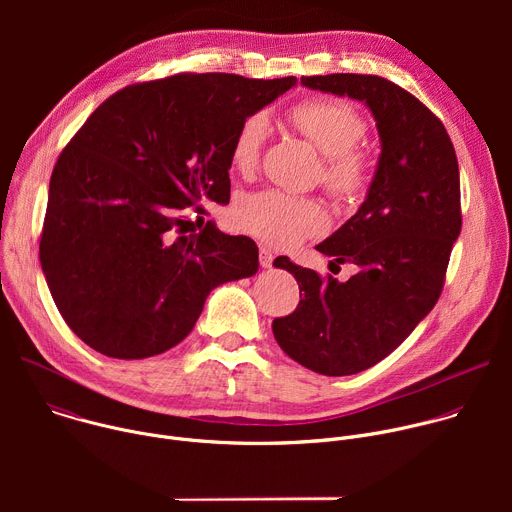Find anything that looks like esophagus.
I'll use <instances>...</instances> for the list:
<instances>
[{"mask_svg":"<svg viewBox=\"0 0 512 512\" xmlns=\"http://www.w3.org/2000/svg\"><path fill=\"white\" fill-rule=\"evenodd\" d=\"M273 253L267 247H259V263L261 267H271L273 265Z\"/></svg>","mask_w":512,"mask_h":512,"instance_id":"esophagus-1","label":"esophagus"}]
</instances>
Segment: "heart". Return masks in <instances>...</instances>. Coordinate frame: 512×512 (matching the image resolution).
I'll return each mask as SVG.
<instances>
[{
    "label": "heart",
    "mask_w": 512,
    "mask_h": 512,
    "mask_svg": "<svg viewBox=\"0 0 512 512\" xmlns=\"http://www.w3.org/2000/svg\"><path fill=\"white\" fill-rule=\"evenodd\" d=\"M287 119L324 156V188L344 202L362 196L371 182L373 162L369 152L358 145L367 127L358 109L342 99L318 97L291 107ZM267 131L269 121L263 113L245 117L237 127L229 156L239 174L247 176L257 168ZM235 218L241 229L273 247H296L304 239L320 235L328 225L326 210L318 200L277 190L245 196L237 204Z\"/></svg>",
    "instance_id": "b5f03b06"
}]
</instances>
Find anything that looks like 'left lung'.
<instances>
[{
  "label": "left lung",
  "mask_w": 512,
  "mask_h": 512,
  "mask_svg": "<svg viewBox=\"0 0 512 512\" xmlns=\"http://www.w3.org/2000/svg\"><path fill=\"white\" fill-rule=\"evenodd\" d=\"M302 85L362 101L381 137L367 200L316 247L358 271L340 283L287 257L273 261L296 277L302 298L273 320L277 344L314 373L346 377L389 356L440 298L462 229L460 170L444 123L399 85L352 72Z\"/></svg>",
  "instance_id": "obj_1"
}]
</instances>
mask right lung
I'll return each mask as SVG.
<instances>
[{"label":"right lung","mask_w":512,"mask_h":512,"mask_svg":"<svg viewBox=\"0 0 512 512\" xmlns=\"http://www.w3.org/2000/svg\"><path fill=\"white\" fill-rule=\"evenodd\" d=\"M294 85L227 72L135 83L66 143L40 263L60 316L85 344L123 360L162 354L190 334L216 285L257 273L253 239L210 223L188 233L184 212L229 202L237 127Z\"/></svg>","instance_id":"obj_1"}]
</instances>
